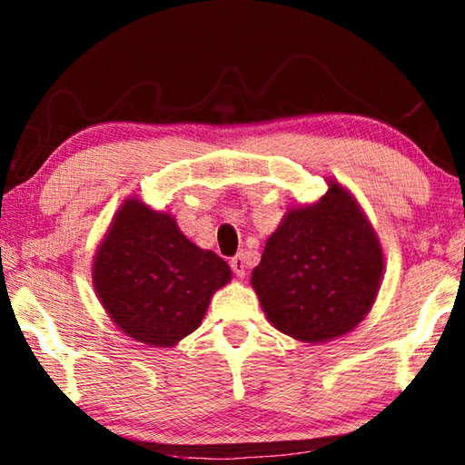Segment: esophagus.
Returning a JSON list of instances; mask_svg holds the SVG:
<instances>
[{
  "label": "esophagus",
  "instance_id": "obj_1",
  "mask_svg": "<svg viewBox=\"0 0 465 465\" xmlns=\"http://www.w3.org/2000/svg\"><path fill=\"white\" fill-rule=\"evenodd\" d=\"M230 263H232L233 273L238 275L240 280H243V278H245V270H248V260H245V255H243V253L235 255V258H232Z\"/></svg>",
  "mask_w": 465,
  "mask_h": 465
}]
</instances>
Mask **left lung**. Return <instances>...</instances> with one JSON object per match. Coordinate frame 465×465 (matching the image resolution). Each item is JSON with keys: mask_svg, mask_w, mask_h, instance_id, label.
<instances>
[{"mask_svg": "<svg viewBox=\"0 0 465 465\" xmlns=\"http://www.w3.org/2000/svg\"><path fill=\"white\" fill-rule=\"evenodd\" d=\"M385 258L350 190L328 177L318 202L292 205L268 242L252 288L275 330L305 343L350 333L378 298Z\"/></svg>", "mask_w": 465, "mask_h": 465, "instance_id": "1", "label": "left lung"}]
</instances>
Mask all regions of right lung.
Here are the masks:
<instances>
[{
	"label": "right lung",
	"mask_w": 465,
	"mask_h": 465,
	"mask_svg": "<svg viewBox=\"0 0 465 465\" xmlns=\"http://www.w3.org/2000/svg\"><path fill=\"white\" fill-rule=\"evenodd\" d=\"M232 270L185 238L175 217L130 195L107 227L92 283L117 330L152 348H173L202 325Z\"/></svg>",
	"instance_id": "add662e5"
}]
</instances>
